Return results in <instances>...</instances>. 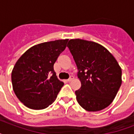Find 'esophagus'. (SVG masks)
<instances>
[{"label": "esophagus", "mask_w": 134, "mask_h": 134, "mask_svg": "<svg viewBox=\"0 0 134 134\" xmlns=\"http://www.w3.org/2000/svg\"><path fill=\"white\" fill-rule=\"evenodd\" d=\"M73 79H74V76H70V78H69V79H68L67 80V81L70 82V81H73Z\"/></svg>", "instance_id": "esophagus-1"}]
</instances>
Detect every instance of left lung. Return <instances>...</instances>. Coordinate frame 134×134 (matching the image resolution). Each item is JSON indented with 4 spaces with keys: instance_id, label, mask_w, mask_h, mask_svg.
Segmentation results:
<instances>
[{
    "instance_id": "1",
    "label": "left lung",
    "mask_w": 134,
    "mask_h": 134,
    "mask_svg": "<svg viewBox=\"0 0 134 134\" xmlns=\"http://www.w3.org/2000/svg\"><path fill=\"white\" fill-rule=\"evenodd\" d=\"M67 46L78 70L81 88L76 100L88 111H99L110 105L122 84V69L115 57L98 43L72 39Z\"/></svg>"
}]
</instances>
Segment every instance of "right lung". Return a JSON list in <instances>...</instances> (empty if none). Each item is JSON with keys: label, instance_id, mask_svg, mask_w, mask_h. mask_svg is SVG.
Instances as JSON below:
<instances>
[{"label": "right lung", "instance_id": "right-lung-1", "mask_svg": "<svg viewBox=\"0 0 134 134\" xmlns=\"http://www.w3.org/2000/svg\"><path fill=\"white\" fill-rule=\"evenodd\" d=\"M68 39L36 44L16 61L12 71L16 96L33 110L47 108L54 102L64 83L57 78L53 65L65 50Z\"/></svg>", "mask_w": 134, "mask_h": 134}]
</instances>
